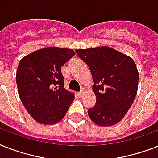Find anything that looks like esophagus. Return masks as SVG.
Returning <instances> with one entry per match:
<instances>
[{
  "label": "esophagus",
  "mask_w": 158,
  "mask_h": 158,
  "mask_svg": "<svg viewBox=\"0 0 158 158\" xmlns=\"http://www.w3.org/2000/svg\"><path fill=\"white\" fill-rule=\"evenodd\" d=\"M84 94H85V92L84 91V90H82L80 93H79V98H83V97L84 96Z\"/></svg>",
  "instance_id": "esophagus-1"
}]
</instances>
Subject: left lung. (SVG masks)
<instances>
[{
    "instance_id": "left-lung-1",
    "label": "left lung",
    "mask_w": 158,
    "mask_h": 158,
    "mask_svg": "<svg viewBox=\"0 0 158 158\" xmlns=\"http://www.w3.org/2000/svg\"><path fill=\"white\" fill-rule=\"evenodd\" d=\"M77 55L89 65L96 104L88 115L99 126H111L125 117L138 91L139 71L134 60L102 46L78 49Z\"/></svg>"
}]
</instances>
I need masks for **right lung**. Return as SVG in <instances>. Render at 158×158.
I'll list each match as a JSON object with an SVG mask.
<instances>
[{
  "instance_id": "1",
  "label": "right lung",
  "mask_w": 158,
  "mask_h": 158,
  "mask_svg": "<svg viewBox=\"0 0 158 158\" xmlns=\"http://www.w3.org/2000/svg\"><path fill=\"white\" fill-rule=\"evenodd\" d=\"M74 55L69 48L49 47L20 60L16 72L19 96L37 122H59L74 101V94L64 88L61 67Z\"/></svg>"
}]
</instances>
